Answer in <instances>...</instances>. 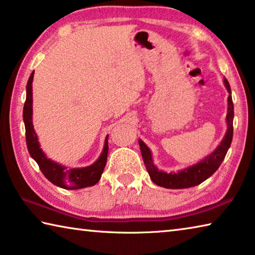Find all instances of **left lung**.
Instances as JSON below:
<instances>
[{"instance_id":"1","label":"left lung","mask_w":255,"mask_h":255,"mask_svg":"<svg viewBox=\"0 0 255 255\" xmlns=\"http://www.w3.org/2000/svg\"><path fill=\"white\" fill-rule=\"evenodd\" d=\"M224 83L227 89L228 93V112L226 116V122H227V132L222 143L216 148L209 156H207L205 159H202L196 165L190 166L188 169L182 170L178 172V173H166V172L158 171L157 167L154 165L152 154L150 150L145 145L143 140L139 139V146H140V152L143 155V159L147 170L148 174L155 184L159 185V187L167 188V189H184L195 187V185L200 184L207 180L209 176L213 175L219 166H221L222 162L225 158L227 150L230 148L233 139V118H234V106H233L232 100V91L231 86L228 81L225 79Z\"/></svg>"}]
</instances>
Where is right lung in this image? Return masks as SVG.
<instances>
[{"mask_svg":"<svg viewBox=\"0 0 255 255\" xmlns=\"http://www.w3.org/2000/svg\"><path fill=\"white\" fill-rule=\"evenodd\" d=\"M33 73H31L28 84H27V98H25L23 107V122L25 127V140H27V147L31 157L39 165V169L47 179L51 183L57 187L64 189H82L86 187H91L99 182L101 174L107 164L108 157V136L105 141L102 154L100 157L94 162L92 165L81 167V169H67L65 166L50 161L45 156L44 152L40 148L38 143V138L34 132L32 125V80Z\"/></svg>","mask_w":255,"mask_h":255,"instance_id":"add662e5","label":"right lung"}]
</instances>
